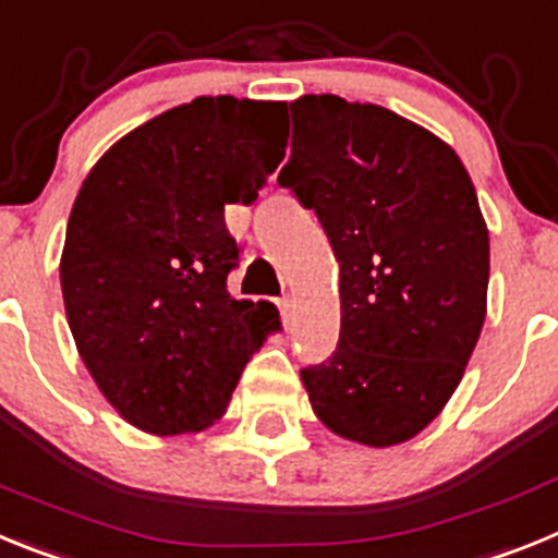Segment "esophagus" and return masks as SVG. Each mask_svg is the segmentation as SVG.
Listing matches in <instances>:
<instances>
[{
	"label": "esophagus",
	"mask_w": 558,
	"mask_h": 558,
	"mask_svg": "<svg viewBox=\"0 0 558 558\" xmlns=\"http://www.w3.org/2000/svg\"><path fill=\"white\" fill-rule=\"evenodd\" d=\"M278 308H280V319H283V326H292V303L289 300H278Z\"/></svg>",
	"instance_id": "obj_1"
}]
</instances>
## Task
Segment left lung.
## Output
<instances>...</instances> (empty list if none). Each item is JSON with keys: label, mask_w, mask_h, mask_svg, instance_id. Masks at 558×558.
Wrapping results in <instances>:
<instances>
[{"label": "left lung", "mask_w": 558, "mask_h": 558, "mask_svg": "<svg viewBox=\"0 0 558 558\" xmlns=\"http://www.w3.org/2000/svg\"><path fill=\"white\" fill-rule=\"evenodd\" d=\"M278 182L339 264V342L300 371L339 438H415L463 379L488 292V230L458 154L385 106L303 95Z\"/></svg>", "instance_id": "obj_1"}]
</instances>
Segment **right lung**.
Masks as SVG:
<instances>
[{"instance_id":"right-lung-1","label":"right lung","mask_w":558,"mask_h":558,"mask_svg":"<svg viewBox=\"0 0 558 558\" xmlns=\"http://www.w3.org/2000/svg\"><path fill=\"white\" fill-rule=\"evenodd\" d=\"M286 104L196 98L125 134L77 191L61 292L77 353L129 424L198 433L225 415L250 356L280 326L235 300L225 205H250L283 159Z\"/></svg>"}]
</instances>
